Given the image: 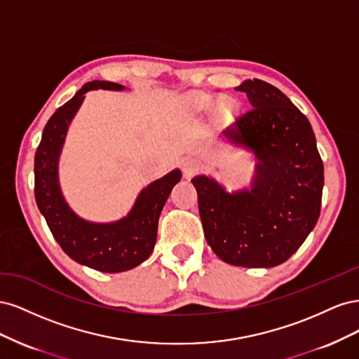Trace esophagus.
<instances>
[{"mask_svg": "<svg viewBox=\"0 0 359 359\" xmlns=\"http://www.w3.org/2000/svg\"><path fill=\"white\" fill-rule=\"evenodd\" d=\"M199 168H201V160H198L196 157L189 156V157H186V158L182 160V170H184V173H186L187 177L193 175L194 172H198Z\"/></svg>", "mask_w": 359, "mask_h": 359, "instance_id": "esophagus-1", "label": "esophagus"}]
</instances>
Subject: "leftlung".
<instances>
[{
  "instance_id": "8db88e82",
  "label": "left lung",
  "mask_w": 359,
  "mask_h": 359,
  "mask_svg": "<svg viewBox=\"0 0 359 359\" xmlns=\"http://www.w3.org/2000/svg\"><path fill=\"white\" fill-rule=\"evenodd\" d=\"M236 91L252 109L223 137L255 153L252 187L229 193L205 175L191 182L212 252L235 266L271 268L286 262L316 226L323 163L309 119L278 88L247 79Z\"/></svg>"
}]
</instances>
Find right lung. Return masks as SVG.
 Instances as JSON below:
<instances>
[{
    "label": "right lung",
    "instance_id": "add662e5",
    "mask_svg": "<svg viewBox=\"0 0 359 359\" xmlns=\"http://www.w3.org/2000/svg\"><path fill=\"white\" fill-rule=\"evenodd\" d=\"M124 88L106 81L85 83L73 99L49 118L34 157L36 202L53 238L76 262L102 273L128 271L153 253L160 212L173 186L181 180V170L175 169L151 182L139 193L130 212L112 223L86 222L73 212L64 199L58 182V160L69 126L85 99V93Z\"/></svg>",
    "mask_w": 359,
    "mask_h": 359
}]
</instances>
